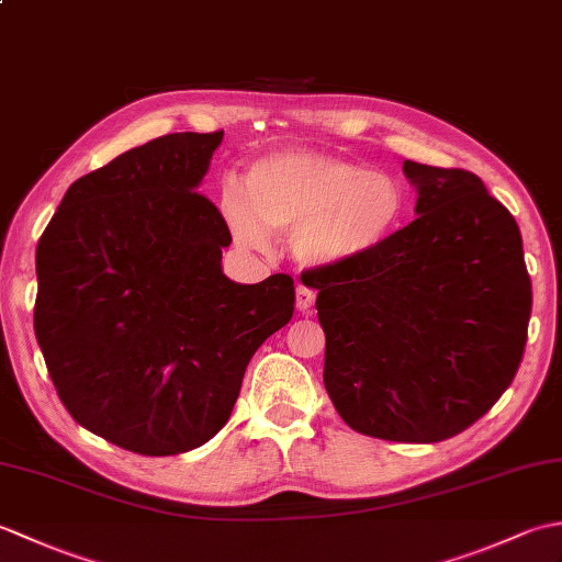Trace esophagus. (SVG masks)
<instances>
[{
    "mask_svg": "<svg viewBox=\"0 0 562 562\" xmlns=\"http://www.w3.org/2000/svg\"><path fill=\"white\" fill-rule=\"evenodd\" d=\"M314 300H316L314 290L304 288V284H296V308H300L302 314H308V312H312Z\"/></svg>",
    "mask_w": 562,
    "mask_h": 562,
    "instance_id": "esophagus-1",
    "label": "esophagus"
}]
</instances>
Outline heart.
<instances>
[{"mask_svg": "<svg viewBox=\"0 0 562 562\" xmlns=\"http://www.w3.org/2000/svg\"><path fill=\"white\" fill-rule=\"evenodd\" d=\"M246 190L224 181L220 210L232 236L266 250L272 232H292L294 258L340 268L372 256L396 232L403 186L381 169L312 149H278L248 166Z\"/></svg>", "mask_w": 562, "mask_h": 562, "instance_id": "obj_1", "label": "heart"}]
</instances>
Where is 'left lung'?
<instances>
[{"label":"left lung","mask_w":562,"mask_h":562,"mask_svg":"<svg viewBox=\"0 0 562 562\" xmlns=\"http://www.w3.org/2000/svg\"><path fill=\"white\" fill-rule=\"evenodd\" d=\"M408 226L350 266L316 268L324 384L352 429L429 445L463 432L515 379L531 280L509 210L463 169L403 161Z\"/></svg>","instance_id":"obj_1"}]
</instances>
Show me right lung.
<instances>
[{
    "instance_id": "1",
    "label": "right lung",
    "mask_w": 562,
    "mask_h": 562,
    "mask_svg": "<svg viewBox=\"0 0 562 562\" xmlns=\"http://www.w3.org/2000/svg\"><path fill=\"white\" fill-rule=\"evenodd\" d=\"M222 137L164 135L81 176L35 250L33 326L59 401L145 457L217 435L250 357L294 314L290 274L222 272L229 226L195 193Z\"/></svg>"
}]
</instances>
